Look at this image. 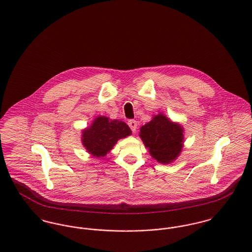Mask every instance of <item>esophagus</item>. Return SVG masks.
<instances>
[{"label":"esophagus","mask_w":252,"mask_h":252,"mask_svg":"<svg viewBox=\"0 0 252 252\" xmlns=\"http://www.w3.org/2000/svg\"><path fill=\"white\" fill-rule=\"evenodd\" d=\"M128 125H129V127L131 128V130H132V132H133V133H135V132L137 131L138 123H137V121H136V120H134V119L129 120V121H128Z\"/></svg>","instance_id":"obj_1"}]
</instances>
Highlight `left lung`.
Segmentation results:
<instances>
[{
	"mask_svg": "<svg viewBox=\"0 0 252 252\" xmlns=\"http://www.w3.org/2000/svg\"><path fill=\"white\" fill-rule=\"evenodd\" d=\"M183 131L162 114L156 115L141 128L140 136L152 157L159 163L169 164L180 153L183 144Z\"/></svg>",
	"mask_w": 252,
	"mask_h": 252,
	"instance_id": "8db88e82",
	"label": "left lung"
}]
</instances>
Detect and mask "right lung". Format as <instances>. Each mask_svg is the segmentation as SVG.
Listing matches in <instances>:
<instances>
[{
  "label": "right lung",
  "instance_id": "obj_1",
  "mask_svg": "<svg viewBox=\"0 0 252 252\" xmlns=\"http://www.w3.org/2000/svg\"><path fill=\"white\" fill-rule=\"evenodd\" d=\"M131 133L125 122L111 121L105 116H100L94 120L89 129L82 132V143L92 155L103 157L119 139L126 138Z\"/></svg>",
  "mask_w": 252,
  "mask_h": 252
}]
</instances>
